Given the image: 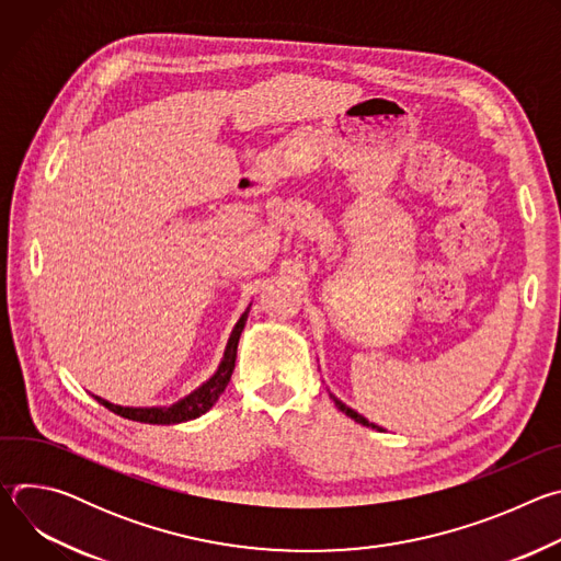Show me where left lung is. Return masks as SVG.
I'll use <instances>...</instances> for the list:
<instances>
[{
    "label": "left lung",
    "instance_id": "8db88e82",
    "mask_svg": "<svg viewBox=\"0 0 561 561\" xmlns=\"http://www.w3.org/2000/svg\"><path fill=\"white\" fill-rule=\"evenodd\" d=\"M331 397H333V394H331ZM333 402H335V407H337V409H340V411H342V413H346V415H348V417H351V420H355V422H357V424H362V426H370V428H375V431H381V428H379V426H377V424H373V422H368V420H366V417H362V415H359V413H355V411H353V409H348V407H344V404H342V402H340V399H337V397H333Z\"/></svg>",
    "mask_w": 561,
    "mask_h": 561
}]
</instances>
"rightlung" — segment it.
I'll return each mask as SVG.
<instances>
[{
    "instance_id": "obj_1",
    "label": "right lung",
    "mask_w": 561,
    "mask_h": 561,
    "mask_svg": "<svg viewBox=\"0 0 561 561\" xmlns=\"http://www.w3.org/2000/svg\"><path fill=\"white\" fill-rule=\"evenodd\" d=\"M247 317H249V308L242 317H239V322L228 340V346H226V353H224V359H221L217 373L204 386H199L195 392L184 397L182 402H178L169 409H124V407H115V404L106 402V399H102V397H95V399L102 407L113 411L115 415L133 420V422H141V424H180V422H188V420L204 415L208 409H213V404L217 402L219 394L224 392V388L230 381V375L234 368V357H237V342H239V335H242V331H244Z\"/></svg>"
}]
</instances>
